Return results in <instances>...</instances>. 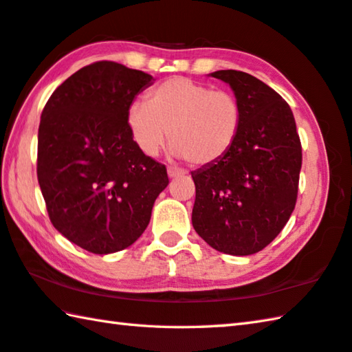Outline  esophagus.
<instances>
[{
	"instance_id": "obj_1",
	"label": "esophagus",
	"mask_w": 352,
	"mask_h": 352,
	"mask_svg": "<svg viewBox=\"0 0 352 352\" xmlns=\"http://www.w3.org/2000/svg\"><path fill=\"white\" fill-rule=\"evenodd\" d=\"M168 175L169 178H177V177H182L183 172L177 168H168Z\"/></svg>"
}]
</instances>
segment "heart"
Segmentation results:
<instances>
[{
	"mask_svg": "<svg viewBox=\"0 0 352 352\" xmlns=\"http://www.w3.org/2000/svg\"><path fill=\"white\" fill-rule=\"evenodd\" d=\"M243 119V105L233 93L177 76L151 89L146 103L134 102L126 123L143 154L157 155L170 137L177 157L206 168L230 154Z\"/></svg>",
	"mask_w": 352,
	"mask_h": 352,
	"instance_id": "1",
	"label": "heart"
}]
</instances>
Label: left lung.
<instances>
[{
    "label": "left lung",
    "mask_w": 352,
    "mask_h": 352,
    "mask_svg": "<svg viewBox=\"0 0 352 352\" xmlns=\"http://www.w3.org/2000/svg\"><path fill=\"white\" fill-rule=\"evenodd\" d=\"M243 105V128L230 154L192 172L194 229L233 256L258 253L284 229L298 198L302 146L288 103L254 76L219 70Z\"/></svg>",
    "instance_id": "8db88e82"
}]
</instances>
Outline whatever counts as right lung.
Here are the masks:
<instances>
[{"label":"right lung","mask_w":352,"mask_h":352,"mask_svg":"<svg viewBox=\"0 0 352 352\" xmlns=\"http://www.w3.org/2000/svg\"><path fill=\"white\" fill-rule=\"evenodd\" d=\"M153 76L111 60L80 68L41 114L38 182L50 221L96 254L126 249L146 229L166 166L144 155L126 117Z\"/></svg>","instance_id":"add662e5"}]
</instances>
